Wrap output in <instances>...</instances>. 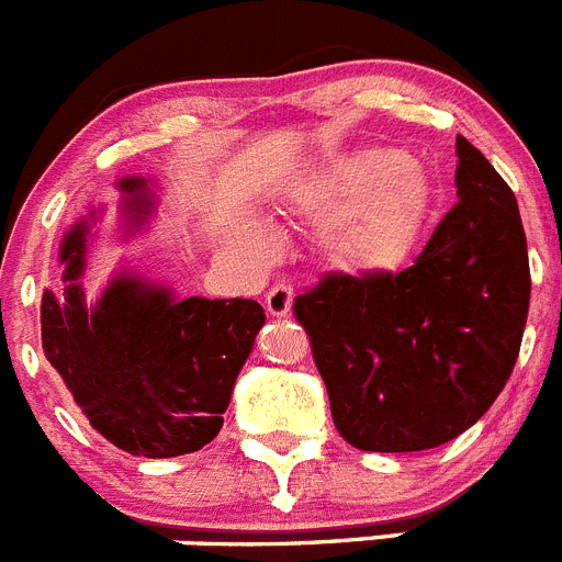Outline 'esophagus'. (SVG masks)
Segmentation results:
<instances>
[{"label": "esophagus", "mask_w": 562, "mask_h": 562, "mask_svg": "<svg viewBox=\"0 0 562 562\" xmlns=\"http://www.w3.org/2000/svg\"><path fill=\"white\" fill-rule=\"evenodd\" d=\"M291 307H293V288L288 285V282H277V285L266 293V311H269L271 316L282 318L291 313Z\"/></svg>", "instance_id": "34e87169"}]
</instances>
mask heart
Instances as JSON below:
<instances>
[{"mask_svg":"<svg viewBox=\"0 0 562 562\" xmlns=\"http://www.w3.org/2000/svg\"><path fill=\"white\" fill-rule=\"evenodd\" d=\"M429 182L416 162H400V151L363 149L324 171L302 193L313 218L344 216L329 229V255L340 269L387 271L400 266L416 240ZM249 240L263 249L269 233L251 227Z\"/></svg>","mask_w":562,"mask_h":562,"instance_id":"b5f03b06","label":"heart"}]
</instances>
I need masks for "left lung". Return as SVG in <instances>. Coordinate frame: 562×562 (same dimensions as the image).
<instances>
[{"instance_id": "1", "label": "left lung", "mask_w": 562, "mask_h": 562, "mask_svg": "<svg viewBox=\"0 0 562 562\" xmlns=\"http://www.w3.org/2000/svg\"><path fill=\"white\" fill-rule=\"evenodd\" d=\"M460 202L400 274H327L293 302L335 429L363 452L435 449L480 422L521 349L529 257L510 186L460 135Z\"/></svg>"}]
</instances>
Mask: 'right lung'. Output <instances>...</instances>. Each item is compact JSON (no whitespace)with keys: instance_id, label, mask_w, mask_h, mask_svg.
I'll list each match as a JSON object with an SVG mask.
<instances>
[{"instance_id":"add662e5","label":"right lung","mask_w":562,"mask_h":562,"mask_svg":"<svg viewBox=\"0 0 562 562\" xmlns=\"http://www.w3.org/2000/svg\"><path fill=\"white\" fill-rule=\"evenodd\" d=\"M122 229L155 213V180L122 177ZM99 213L63 235V288L41 299L44 355L82 416L135 458H177L216 438L238 371L266 324L255 299H177L166 285L119 269L97 302L82 288Z\"/></svg>"}]
</instances>
